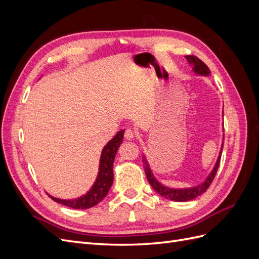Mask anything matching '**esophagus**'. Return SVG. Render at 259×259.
Instances as JSON below:
<instances>
[{"instance_id": "1", "label": "esophagus", "mask_w": 259, "mask_h": 259, "mask_svg": "<svg viewBox=\"0 0 259 259\" xmlns=\"http://www.w3.org/2000/svg\"><path fill=\"white\" fill-rule=\"evenodd\" d=\"M135 137V132L131 130V128H127L126 131L124 132V138L126 140H132L133 138Z\"/></svg>"}]
</instances>
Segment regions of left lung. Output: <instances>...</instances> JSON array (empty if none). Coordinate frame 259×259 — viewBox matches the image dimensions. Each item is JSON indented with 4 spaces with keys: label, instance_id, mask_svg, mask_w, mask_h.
Returning <instances> with one entry per match:
<instances>
[{
    "label": "left lung",
    "instance_id": "1",
    "mask_svg": "<svg viewBox=\"0 0 259 259\" xmlns=\"http://www.w3.org/2000/svg\"><path fill=\"white\" fill-rule=\"evenodd\" d=\"M186 58H187L188 61H189V64L193 66L192 70L195 73L202 74V75H208L209 74L208 67L201 59H199L197 56H194V55H188V56H186ZM223 147H224V144L222 146L221 153H219V156H218L217 162H216L215 166H214V169L211 170V173L205 179V182L202 183L201 185H199L197 187L187 188V189H171V188H168V187L161 185L158 182V180L154 178V176L152 175V171L148 165L147 160L144 159L145 173H146L148 182H149V184L151 185V187L156 192H158L160 195H162V197L165 198V199H168V200H171V201H176V202H186V201H190L192 199H195L197 197H199V195H201L202 193H204L208 189V187L210 186L211 182L214 180V178L216 176V173H217V169L219 167V164H221Z\"/></svg>",
    "mask_w": 259,
    "mask_h": 259
}]
</instances>
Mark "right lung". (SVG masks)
Returning a JSON list of instances; mask_svg holds the SVG:
<instances>
[{
  "mask_svg": "<svg viewBox=\"0 0 259 259\" xmlns=\"http://www.w3.org/2000/svg\"><path fill=\"white\" fill-rule=\"evenodd\" d=\"M124 131H120L109 142L103 149L99 163V173L96 178L95 184L93 185L92 189L82 197L73 200H61L54 198L49 194V197L59 204L66 205L68 207L75 209H85L95 206L108 194L109 189L113 183V161L123 140Z\"/></svg>",
  "mask_w": 259,
  "mask_h": 259,
  "instance_id": "1",
  "label": "right lung"
}]
</instances>
